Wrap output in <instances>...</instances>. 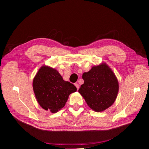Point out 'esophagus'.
I'll return each mask as SVG.
<instances>
[{
  "label": "esophagus",
  "mask_w": 149,
  "mask_h": 149,
  "mask_svg": "<svg viewBox=\"0 0 149 149\" xmlns=\"http://www.w3.org/2000/svg\"><path fill=\"white\" fill-rule=\"evenodd\" d=\"M75 87H77V90L79 89V85H78V84H77V83H75Z\"/></svg>",
  "instance_id": "1"
}]
</instances>
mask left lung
<instances>
[{"mask_svg":"<svg viewBox=\"0 0 149 149\" xmlns=\"http://www.w3.org/2000/svg\"><path fill=\"white\" fill-rule=\"evenodd\" d=\"M84 84L78 92L94 111L102 112L113 104L119 90L118 81L105 63L94 66L83 74Z\"/></svg>","mask_w":149,"mask_h":149,"instance_id":"left-lung-1","label":"left lung"}]
</instances>
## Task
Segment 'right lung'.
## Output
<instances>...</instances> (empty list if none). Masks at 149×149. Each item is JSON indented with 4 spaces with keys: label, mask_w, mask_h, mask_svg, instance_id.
I'll return each mask as SVG.
<instances>
[{
    "label": "right lung",
    "mask_w": 149,
    "mask_h": 149,
    "mask_svg": "<svg viewBox=\"0 0 149 149\" xmlns=\"http://www.w3.org/2000/svg\"><path fill=\"white\" fill-rule=\"evenodd\" d=\"M33 87L37 101L46 111L56 113L64 107L70 94L76 87L64 81L58 71L43 65L33 79Z\"/></svg>",
    "instance_id": "right-lung-1"
}]
</instances>
